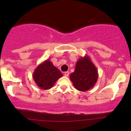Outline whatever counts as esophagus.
I'll use <instances>...</instances> for the list:
<instances>
[{"label": "esophagus", "mask_w": 131, "mask_h": 131, "mask_svg": "<svg viewBox=\"0 0 131 131\" xmlns=\"http://www.w3.org/2000/svg\"><path fill=\"white\" fill-rule=\"evenodd\" d=\"M64 75L65 76H68V75H69V72L68 71H66V72H64Z\"/></svg>", "instance_id": "34e87169"}]
</instances>
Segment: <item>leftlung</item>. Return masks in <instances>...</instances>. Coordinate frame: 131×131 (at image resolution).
I'll return each mask as SVG.
<instances>
[{
	"label": "left lung",
	"instance_id": "8db88e82",
	"mask_svg": "<svg viewBox=\"0 0 131 131\" xmlns=\"http://www.w3.org/2000/svg\"><path fill=\"white\" fill-rule=\"evenodd\" d=\"M99 78L97 68L88 55L79 58L70 78L75 89L85 92L94 86Z\"/></svg>",
	"mask_w": 131,
	"mask_h": 131
}]
</instances>
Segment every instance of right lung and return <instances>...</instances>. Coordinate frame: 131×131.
<instances>
[{
	"instance_id": "add662e5",
	"label": "right lung",
	"mask_w": 131,
	"mask_h": 131,
	"mask_svg": "<svg viewBox=\"0 0 131 131\" xmlns=\"http://www.w3.org/2000/svg\"><path fill=\"white\" fill-rule=\"evenodd\" d=\"M60 71L47 59L37 66L32 74L34 82L39 88L43 90L50 89L56 81L62 77Z\"/></svg>"
}]
</instances>
